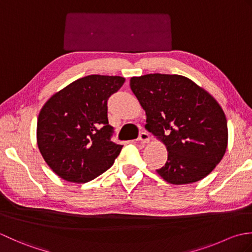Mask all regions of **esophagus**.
I'll return each instance as SVG.
<instances>
[{
  "instance_id": "obj_1",
  "label": "esophagus",
  "mask_w": 252,
  "mask_h": 252,
  "mask_svg": "<svg viewBox=\"0 0 252 252\" xmlns=\"http://www.w3.org/2000/svg\"><path fill=\"white\" fill-rule=\"evenodd\" d=\"M137 141H140V142H142V143H148V142H149V135H148V133L142 132L141 134L138 135Z\"/></svg>"
}]
</instances>
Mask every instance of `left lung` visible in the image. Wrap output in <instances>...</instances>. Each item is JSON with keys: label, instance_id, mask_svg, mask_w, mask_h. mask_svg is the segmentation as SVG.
Instances as JSON below:
<instances>
[{"label": "left lung", "instance_id": "obj_1", "mask_svg": "<svg viewBox=\"0 0 252 252\" xmlns=\"http://www.w3.org/2000/svg\"><path fill=\"white\" fill-rule=\"evenodd\" d=\"M130 85L146 111L145 127L168 149L158 174L175 185L206 178L227 146V121L218 101L179 74L133 77Z\"/></svg>", "mask_w": 252, "mask_h": 252}]
</instances>
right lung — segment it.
Returning a JSON list of instances; mask_svg holds the SVG:
<instances>
[{
    "label": "right lung",
    "instance_id": "add662e5",
    "mask_svg": "<svg viewBox=\"0 0 252 252\" xmlns=\"http://www.w3.org/2000/svg\"><path fill=\"white\" fill-rule=\"evenodd\" d=\"M126 79L91 74L54 94L42 107L37 146L49 167L68 182L87 183L108 170L122 145L111 141L108 101Z\"/></svg>",
    "mask_w": 252,
    "mask_h": 252
}]
</instances>
